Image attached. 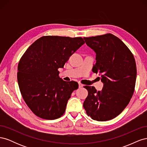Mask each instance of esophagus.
I'll return each instance as SVG.
<instances>
[{
	"label": "esophagus",
	"instance_id": "esophagus-1",
	"mask_svg": "<svg viewBox=\"0 0 147 147\" xmlns=\"http://www.w3.org/2000/svg\"><path fill=\"white\" fill-rule=\"evenodd\" d=\"M78 85H79V88H82V87L83 86V84H82L81 83H78Z\"/></svg>",
	"mask_w": 147,
	"mask_h": 147
}]
</instances>
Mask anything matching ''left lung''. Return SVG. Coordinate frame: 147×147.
I'll return each instance as SVG.
<instances>
[{
    "label": "left lung",
    "instance_id": "1",
    "mask_svg": "<svg viewBox=\"0 0 147 147\" xmlns=\"http://www.w3.org/2000/svg\"><path fill=\"white\" fill-rule=\"evenodd\" d=\"M96 54L92 72L101 75L102 91L85 86L88 95L83 103L88 116L99 121L110 120L121 113L134 91L137 76L135 59L129 49L112 34L84 37Z\"/></svg>",
    "mask_w": 147,
    "mask_h": 147
}]
</instances>
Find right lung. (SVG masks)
<instances>
[{
	"label": "right lung",
	"instance_id": "1",
	"mask_svg": "<svg viewBox=\"0 0 147 147\" xmlns=\"http://www.w3.org/2000/svg\"><path fill=\"white\" fill-rule=\"evenodd\" d=\"M84 43L82 37L43 36L31 45L21 57L17 78L26 104L36 116L55 119L63 115L76 82L59 77L69 57Z\"/></svg>",
	"mask_w": 147,
	"mask_h": 147
}]
</instances>
